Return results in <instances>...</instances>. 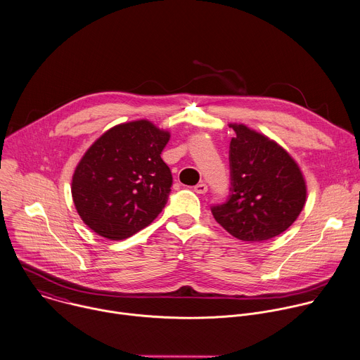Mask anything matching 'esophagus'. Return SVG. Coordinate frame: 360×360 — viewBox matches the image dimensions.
Returning a JSON list of instances; mask_svg holds the SVG:
<instances>
[{
    "instance_id": "obj_1",
    "label": "esophagus",
    "mask_w": 360,
    "mask_h": 360,
    "mask_svg": "<svg viewBox=\"0 0 360 360\" xmlns=\"http://www.w3.org/2000/svg\"><path fill=\"white\" fill-rule=\"evenodd\" d=\"M195 192H196V193H206V192H207V185L203 184V182L198 184V185L195 186Z\"/></svg>"
}]
</instances>
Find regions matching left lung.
Here are the masks:
<instances>
[{
    "label": "left lung",
    "mask_w": 360,
    "mask_h": 360,
    "mask_svg": "<svg viewBox=\"0 0 360 360\" xmlns=\"http://www.w3.org/2000/svg\"><path fill=\"white\" fill-rule=\"evenodd\" d=\"M231 193L212 207L216 221L238 240L259 243L285 231L307 200V182L297 161L278 143L230 123Z\"/></svg>",
    "instance_id": "obj_1"
}]
</instances>
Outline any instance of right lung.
Listing matches in <instances>:
<instances>
[{
	"mask_svg": "<svg viewBox=\"0 0 360 360\" xmlns=\"http://www.w3.org/2000/svg\"><path fill=\"white\" fill-rule=\"evenodd\" d=\"M169 137L143 118L111 127L87 148L72 176L73 203L86 226L123 240L154 221L172 185L161 158Z\"/></svg>",
	"mask_w": 360,
	"mask_h": 360,
	"instance_id": "right-lung-1",
	"label": "right lung"
}]
</instances>
